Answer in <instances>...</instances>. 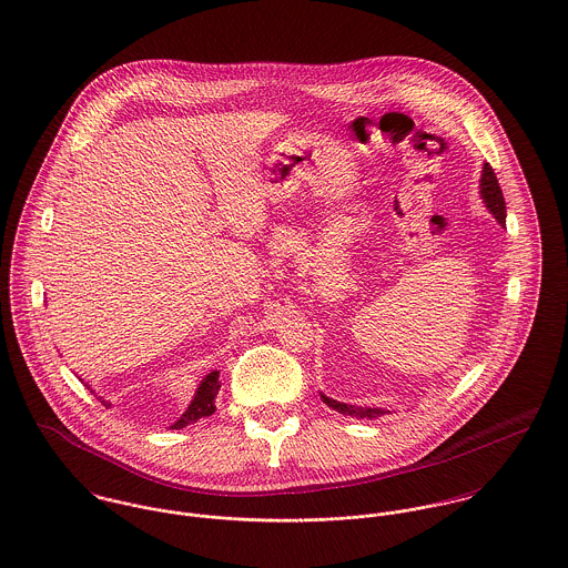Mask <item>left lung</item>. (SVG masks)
I'll return each mask as SVG.
<instances>
[{
	"instance_id": "1",
	"label": "left lung",
	"mask_w": 568,
	"mask_h": 568,
	"mask_svg": "<svg viewBox=\"0 0 568 568\" xmlns=\"http://www.w3.org/2000/svg\"><path fill=\"white\" fill-rule=\"evenodd\" d=\"M479 192H481V199L486 203L487 212L496 219V223L500 227H505V219H507V212H505V199H503V192H500V185H498V179L491 170L489 163H484V170H481V181H479ZM322 400L329 408L343 413V415H349V417H358V419H374V417H381L385 413H389L387 408H378V406H356L345 405V403H338L334 398H327L325 394H320Z\"/></svg>"
}]
</instances>
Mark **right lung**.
Listing matches in <instances>:
<instances>
[{"instance_id": "right-lung-1", "label": "right lung", "mask_w": 568, "mask_h": 568, "mask_svg": "<svg viewBox=\"0 0 568 568\" xmlns=\"http://www.w3.org/2000/svg\"><path fill=\"white\" fill-rule=\"evenodd\" d=\"M84 387L87 389H91L87 383H84ZM219 389H221V381H219V372L214 369V372H210L203 381H201V385L196 387V392H194V398L190 400V405L187 408L181 413V417L174 422V424H170V428H183V426H187V424H194L196 419H201V417H207V415H212L214 410H216V405H214V400H216V396H219ZM93 394V392H91ZM102 400V398H100ZM102 405L111 406V403H106V400H102Z\"/></svg>"}]
</instances>
